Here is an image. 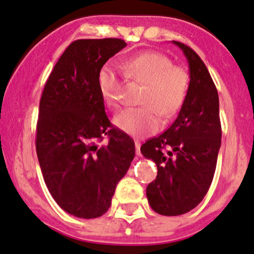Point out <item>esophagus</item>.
Masks as SVG:
<instances>
[{
    "label": "esophagus",
    "instance_id": "1",
    "mask_svg": "<svg viewBox=\"0 0 254 254\" xmlns=\"http://www.w3.org/2000/svg\"><path fill=\"white\" fill-rule=\"evenodd\" d=\"M135 155L138 156V157H140L141 153H140V142L139 141H135Z\"/></svg>",
    "mask_w": 254,
    "mask_h": 254
}]
</instances>
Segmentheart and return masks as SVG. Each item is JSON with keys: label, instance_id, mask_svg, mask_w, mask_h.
<instances>
[{"label": "heart", "instance_id": "b5f03b06", "mask_svg": "<svg viewBox=\"0 0 254 254\" xmlns=\"http://www.w3.org/2000/svg\"><path fill=\"white\" fill-rule=\"evenodd\" d=\"M125 72L130 79L145 84L141 108H128L114 118L115 126L133 136L155 133L161 128V120L172 118L181 109L189 95L190 75L180 65H174L168 56L157 51H145L127 59ZM98 89L109 108L121 102L120 72L107 64L98 72Z\"/></svg>", "mask_w": 254, "mask_h": 254}]
</instances>
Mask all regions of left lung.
I'll list each match as a JSON object with an SVG mask.
<instances>
[{
  "label": "left lung",
  "instance_id": "left-lung-1",
  "mask_svg": "<svg viewBox=\"0 0 254 254\" xmlns=\"http://www.w3.org/2000/svg\"><path fill=\"white\" fill-rule=\"evenodd\" d=\"M173 43L189 62V95L172 126L140 147L142 156L157 165V178L146 195L153 211L163 216L184 215L203 200L222 138L218 93L206 65L190 47Z\"/></svg>",
  "mask_w": 254,
  "mask_h": 254
}]
</instances>
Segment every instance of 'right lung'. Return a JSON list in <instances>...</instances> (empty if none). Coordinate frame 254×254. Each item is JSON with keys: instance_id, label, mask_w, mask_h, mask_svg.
<instances>
[{"instance_id": "right-lung-1", "label": "right lung", "mask_w": 254, "mask_h": 254, "mask_svg": "<svg viewBox=\"0 0 254 254\" xmlns=\"http://www.w3.org/2000/svg\"><path fill=\"white\" fill-rule=\"evenodd\" d=\"M126 45L118 38L73 42L54 67L39 102L36 150L43 178L60 207L79 218L108 211L135 155L132 138L108 129L97 80L105 62ZM103 135L110 142L98 147Z\"/></svg>"}]
</instances>
